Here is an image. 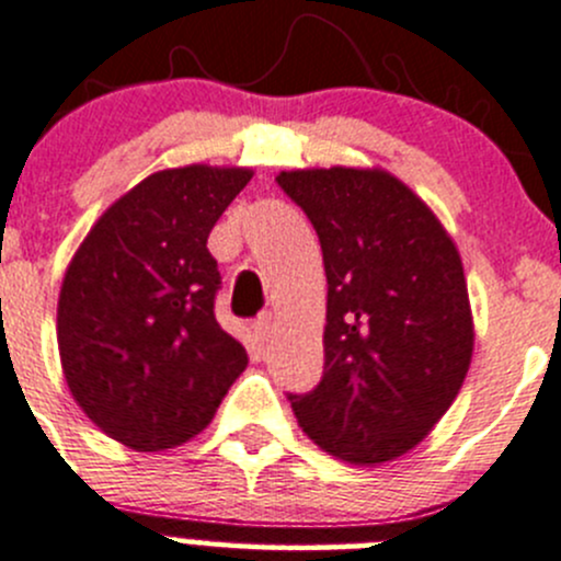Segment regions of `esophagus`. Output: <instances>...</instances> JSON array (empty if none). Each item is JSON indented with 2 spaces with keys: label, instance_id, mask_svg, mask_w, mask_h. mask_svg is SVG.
Returning a JSON list of instances; mask_svg holds the SVG:
<instances>
[{
  "label": "esophagus",
  "instance_id": "obj_1",
  "mask_svg": "<svg viewBox=\"0 0 561 561\" xmlns=\"http://www.w3.org/2000/svg\"><path fill=\"white\" fill-rule=\"evenodd\" d=\"M253 330H256V335L262 337V341H270L275 332V316L270 313V310H264V313L253 321Z\"/></svg>",
  "mask_w": 561,
  "mask_h": 561
}]
</instances>
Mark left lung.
I'll list each match as a JSON object with an SVG mask.
<instances>
[{"label":"left lung","instance_id":"8db88e82","mask_svg":"<svg viewBox=\"0 0 561 561\" xmlns=\"http://www.w3.org/2000/svg\"><path fill=\"white\" fill-rule=\"evenodd\" d=\"M327 273L324 376L288 392L297 423L332 456H403L450 409L471 363L461 256L436 215L387 171H283Z\"/></svg>","mask_w":561,"mask_h":561}]
</instances>
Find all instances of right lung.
Listing matches in <instances>:
<instances>
[{"label":"right lung","instance_id":"obj_1","mask_svg":"<svg viewBox=\"0 0 561 561\" xmlns=\"http://www.w3.org/2000/svg\"><path fill=\"white\" fill-rule=\"evenodd\" d=\"M248 169L158 171L111 204L65 273L57 341L79 407L141 453L209 425L248 352L215 319L207 237Z\"/></svg>","mask_w":561,"mask_h":561}]
</instances>
